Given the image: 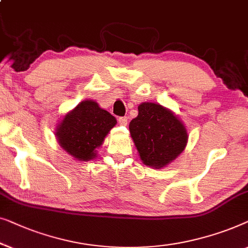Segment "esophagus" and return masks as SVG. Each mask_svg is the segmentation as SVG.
Instances as JSON below:
<instances>
[{
	"label": "esophagus",
	"mask_w": 248,
	"mask_h": 248,
	"mask_svg": "<svg viewBox=\"0 0 248 248\" xmlns=\"http://www.w3.org/2000/svg\"><path fill=\"white\" fill-rule=\"evenodd\" d=\"M118 123L121 125H127L128 124V118L127 117H119L118 118Z\"/></svg>",
	"instance_id": "34e87169"
}]
</instances>
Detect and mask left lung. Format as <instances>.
<instances>
[{
  "label": "left lung",
  "mask_w": 248,
  "mask_h": 248,
  "mask_svg": "<svg viewBox=\"0 0 248 248\" xmlns=\"http://www.w3.org/2000/svg\"><path fill=\"white\" fill-rule=\"evenodd\" d=\"M129 130L142 162L156 169L175 159L186 146V127L159 104L141 103Z\"/></svg>",
  "instance_id": "8db88e82"
}]
</instances>
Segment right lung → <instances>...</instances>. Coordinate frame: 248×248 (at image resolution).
Listing matches in <instances>:
<instances>
[{
  "label": "right lung",
  "mask_w": 248,
  "mask_h": 248,
  "mask_svg": "<svg viewBox=\"0 0 248 248\" xmlns=\"http://www.w3.org/2000/svg\"><path fill=\"white\" fill-rule=\"evenodd\" d=\"M116 124V118L101 109L96 102L83 101L64 117L56 136L59 145L68 154L85 162L95 157V148L102 145Z\"/></svg>",
  "instance_id": "1"
}]
</instances>
